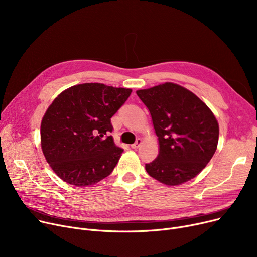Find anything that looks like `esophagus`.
Wrapping results in <instances>:
<instances>
[{
    "mask_svg": "<svg viewBox=\"0 0 257 257\" xmlns=\"http://www.w3.org/2000/svg\"><path fill=\"white\" fill-rule=\"evenodd\" d=\"M141 144H142V140L138 139L136 143H134L133 145H131V148H132V149H138V148L141 146Z\"/></svg>",
    "mask_w": 257,
    "mask_h": 257,
    "instance_id": "obj_1",
    "label": "esophagus"
}]
</instances>
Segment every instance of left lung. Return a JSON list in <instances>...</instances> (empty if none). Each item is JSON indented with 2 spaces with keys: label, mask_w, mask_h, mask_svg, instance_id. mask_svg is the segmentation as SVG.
Masks as SVG:
<instances>
[{
  "label": "left lung",
  "mask_w": 257,
  "mask_h": 257,
  "mask_svg": "<svg viewBox=\"0 0 257 257\" xmlns=\"http://www.w3.org/2000/svg\"><path fill=\"white\" fill-rule=\"evenodd\" d=\"M149 110L159 153L146 171L169 186L195 178L217 150L219 123L209 107L187 88L166 82L137 90Z\"/></svg>",
  "instance_id": "obj_1"
}]
</instances>
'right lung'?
Returning <instances> with one entry per match:
<instances>
[{
  "instance_id": "add662e5",
  "label": "right lung",
  "mask_w": 257,
  "mask_h": 257,
  "mask_svg": "<svg viewBox=\"0 0 257 257\" xmlns=\"http://www.w3.org/2000/svg\"><path fill=\"white\" fill-rule=\"evenodd\" d=\"M131 91L83 83L66 88L54 99L40 124V146L60 179L85 187L111 174L124 150L109 136L110 118Z\"/></svg>"
}]
</instances>
